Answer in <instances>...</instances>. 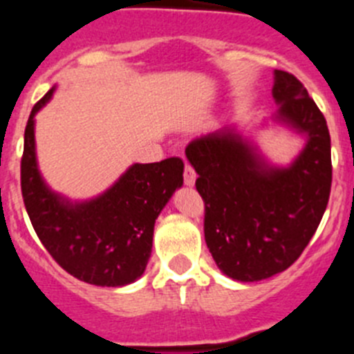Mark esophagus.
Listing matches in <instances>:
<instances>
[{"instance_id":"esophagus-1","label":"esophagus","mask_w":354,"mask_h":354,"mask_svg":"<svg viewBox=\"0 0 354 354\" xmlns=\"http://www.w3.org/2000/svg\"><path fill=\"white\" fill-rule=\"evenodd\" d=\"M195 180H196V174L195 170H193L189 165H186V168H184V184L189 187L195 186Z\"/></svg>"}]
</instances>
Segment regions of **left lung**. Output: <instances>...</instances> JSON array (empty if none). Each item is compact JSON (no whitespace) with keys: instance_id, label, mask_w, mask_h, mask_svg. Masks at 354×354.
Wrapping results in <instances>:
<instances>
[{"instance_id":"8db88e82","label":"left lung","mask_w":354,"mask_h":354,"mask_svg":"<svg viewBox=\"0 0 354 354\" xmlns=\"http://www.w3.org/2000/svg\"><path fill=\"white\" fill-rule=\"evenodd\" d=\"M278 109L243 133L225 126L186 147L205 202V243L216 266L236 282H261L301 255L326 211L331 143L326 120L292 74L273 72ZM283 127L304 140L287 165H274L257 143L259 130Z\"/></svg>"}]
</instances>
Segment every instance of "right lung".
I'll use <instances>...</instances> for the list:
<instances>
[{"label":"right lung","instance_id":"add662e5","mask_svg":"<svg viewBox=\"0 0 354 354\" xmlns=\"http://www.w3.org/2000/svg\"><path fill=\"white\" fill-rule=\"evenodd\" d=\"M55 90L33 106L24 131L21 187L28 216L46 250L72 277L92 286H129L145 273L156 220L183 187L184 162H134L108 189L86 200L55 192L42 177L35 142V115Z\"/></svg>","mask_w":354,"mask_h":354}]
</instances>
